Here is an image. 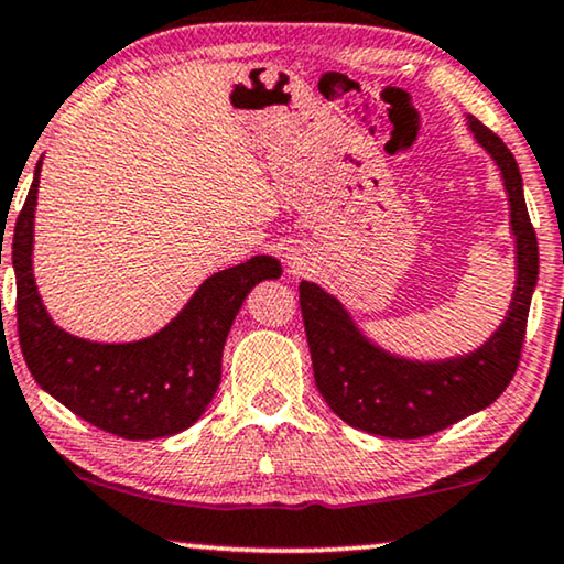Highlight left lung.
Returning a JSON list of instances; mask_svg holds the SVG:
<instances>
[{"label": "left lung", "mask_w": 564, "mask_h": 564, "mask_svg": "<svg viewBox=\"0 0 564 564\" xmlns=\"http://www.w3.org/2000/svg\"><path fill=\"white\" fill-rule=\"evenodd\" d=\"M476 142L499 167L513 234L517 282L509 313L470 354L420 361L381 348L358 328L346 305L315 282H300V307L317 391L350 427L379 437L432 435L494 404L519 366L527 317L540 276V249L529 221L524 183L509 147L468 117Z\"/></svg>", "instance_id": "8db88e82"}]
</instances>
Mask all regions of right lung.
<instances>
[{
    "instance_id": "obj_1",
    "label": "right lung",
    "mask_w": 564,
    "mask_h": 564,
    "mask_svg": "<svg viewBox=\"0 0 564 564\" xmlns=\"http://www.w3.org/2000/svg\"><path fill=\"white\" fill-rule=\"evenodd\" d=\"M40 167L43 158L14 224L10 251L24 364L47 394L94 427L127 440L177 435L200 420L221 383L224 346L243 300L259 282L280 280L282 264L259 254L210 274L165 328L142 340L96 343L70 336L47 315L32 274Z\"/></svg>"
}]
</instances>
